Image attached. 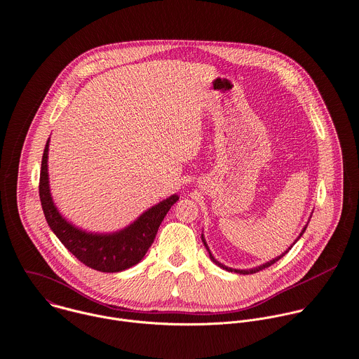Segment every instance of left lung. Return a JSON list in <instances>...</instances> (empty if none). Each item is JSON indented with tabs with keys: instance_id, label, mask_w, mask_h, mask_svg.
Wrapping results in <instances>:
<instances>
[{
	"instance_id": "1",
	"label": "left lung",
	"mask_w": 359,
	"mask_h": 359,
	"mask_svg": "<svg viewBox=\"0 0 359 359\" xmlns=\"http://www.w3.org/2000/svg\"><path fill=\"white\" fill-rule=\"evenodd\" d=\"M306 228H307V225L302 229V232H300V235L296 238V241L293 243V245L300 240V236L304 233V231H306ZM201 240H203V244H204V247H205V250L208 251V254H210V258H211V261L215 264V265H218L219 268H222V269H225V271H228V272H235V273H240V275H250V273H257V272H259V271H262V269H265V268H269L271 265H273L275 262H278L282 257H285L290 250H292V247L287 250V251H285L282 255H279L278 258H275V259H272V261H269V262H266V264H264V265H261V266H257V268H252V269H232V268H228V266H225V265H222V264H219L212 255H211V252H210V250H208V245H207V243H205V240H204V235L201 233Z\"/></svg>"
}]
</instances>
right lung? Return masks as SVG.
Segmentation results:
<instances>
[{
    "instance_id": "right-lung-1",
    "label": "right lung",
    "mask_w": 359,
    "mask_h": 359,
    "mask_svg": "<svg viewBox=\"0 0 359 359\" xmlns=\"http://www.w3.org/2000/svg\"><path fill=\"white\" fill-rule=\"evenodd\" d=\"M48 151L49 140L42 156L39 197L48 225L59 238L60 243L80 262L100 272H121L142 261L155 240L159 225L170 207L179 200V196L173 194L151 207L121 231L111 233H94L83 231L63 218L53 203L49 189Z\"/></svg>"
}]
</instances>
